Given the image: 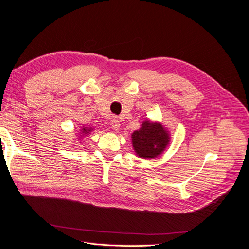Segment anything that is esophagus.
<instances>
[{
  "label": "esophagus",
  "instance_id": "esophagus-1",
  "mask_svg": "<svg viewBox=\"0 0 249 249\" xmlns=\"http://www.w3.org/2000/svg\"><path fill=\"white\" fill-rule=\"evenodd\" d=\"M119 126H120V123H119L118 118H117L116 116H113V118H112V120H111V127H112V129L114 130V131H118Z\"/></svg>",
  "mask_w": 249,
  "mask_h": 249
}]
</instances>
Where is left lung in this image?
<instances>
[{"label":"left lung","mask_w":249,"mask_h":249,"mask_svg":"<svg viewBox=\"0 0 249 249\" xmlns=\"http://www.w3.org/2000/svg\"><path fill=\"white\" fill-rule=\"evenodd\" d=\"M135 152L140 158H156L161 155L169 143V134L159 123L145 120L138 131L132 134Z\"/></svg>","instance_id":"left-lung-1"}]
</instances>
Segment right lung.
Returning <instances> with one entry per match:
<instances>
[{"label": "right lung", "mask_w": 249, "mask_h": 249, "mask_svg": "<svg viewBox=\"0 0 249 249\" xmlns=\"http://www.w3.org/2000/svg\"><path fill=\"white\" fill-rule=\"evenodd\" d=\"M90 131H91V129H90V127H89V129H87V127H83V129H82V133L83 134H88Z\"/></svg>", "instance_id": "1"}]
</instances>
